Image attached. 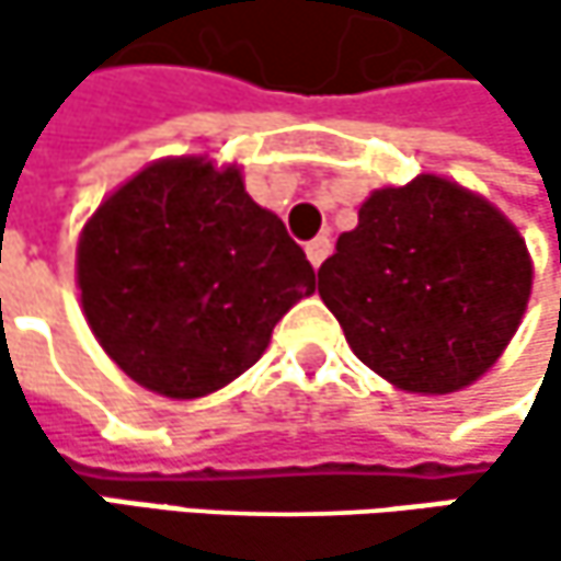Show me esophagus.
<instances>
[{
	"mask_svg": "<svg viewBox=\"0 0 561 561\" xmlns=\"http://www.w3.org/2000/svg\"><path fill=\"white\" fill-rule=\"evenodd\" d=\"M305 253H308V263L318 270V266L328 260V253H331V240H328V237H314V240L305 247Z\"/></svg>",
	"mask_w": 561,
	"mask_h": 561,
	"instance_id": "34e87169",
	"label": "esophagus"
}]
</instances>
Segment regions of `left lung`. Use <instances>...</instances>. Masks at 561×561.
Here are the masks:
<instances>
[{"mask_svg":"<svg viewBox=\"0 0 561 561\" xmlns=\"http://www.w3.org/2000/svg\"><path fill=\"white\" fill-rule=\"evenodd\" d=\"M529 288L516 227L435 174L374 191L318 270V295L354 354L409 392H455L488 374Z\"/></svg>","mask_w":561,"mask_h":561,"instance_id":"1","label":"left lung"}]
</instances>
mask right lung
Returning <instances> with one entry per match:
<instances>
[{"label":"right lung","mask_w":561,"mask_h":561,"mask_svg":"<svg viewBox=\"0 0 561 561\" xmlns=\"http://www.w3.org/2000/svg\"><path fill=\"white\" fill-rule=\"evenodd\" d=\"M77 282L96 341L136 383L197 399L263 357L314 270L240 171L191 156L142 169L96 207Z\"/></svg>","instance_id":"right-lung-1"}]
</instances>
